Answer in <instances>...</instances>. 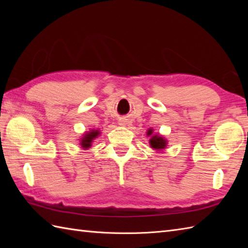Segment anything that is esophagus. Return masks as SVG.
<instances>
[{
	"instance_id": "esophagus-1",
	"label": "esophagus",
	"mask_w": 248,
	"mask_h": 248,
	"mask_svg": "<svg viewBox=\"0 0 248 248\" xmlns=\"http://www.w3.org/2000/svg\"><path fill=\"white\" fill-rule=\"evenodd\" d=\"M119 124H120V125H124V123H119Z\"/></svg>"
}]
</instances>
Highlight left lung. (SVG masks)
<instances>
[{
  "instance_id": "left-lung-1",
  "label": "left lung",
  "mask_w": 248,
  "mask_h": 248,
  "mask_svg": "<svg viewBox=\"0 0 248 248\" xmlns=\"http://www.w3.org/2000/svg\"><path fill=\"white\" fill-rule=\"evenodd\" d=\"M147 135L150 136L149 145L152 149H155L156 151H162L167 147V140L159 133H154V129H148V131H147Z\"/></svg>"
}]
</instances>
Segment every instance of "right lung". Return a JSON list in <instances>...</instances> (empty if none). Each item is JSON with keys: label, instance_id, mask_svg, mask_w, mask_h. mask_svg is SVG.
I'll use <instances>...</instances> for the list:
<instances>
[{"label": "right lung", "instance_id": "1", "mask_svg": "<svg viewBox=\"0 0 248 248\" xmlns=\"http://www.w3.org/2000/svg\"><path fill=\"white\" fill-rule=\"evenodd\" d=\"M100 130L97 129V130H91L88 131V132H85L83 134L82 138L80 139V146L81 148H83L84 150H87L92 147V144H93V140L94 139H97L98 136L100 135Z\"/></svg>", "mask_w": 248, "mask_h": 248}]
</instances>
